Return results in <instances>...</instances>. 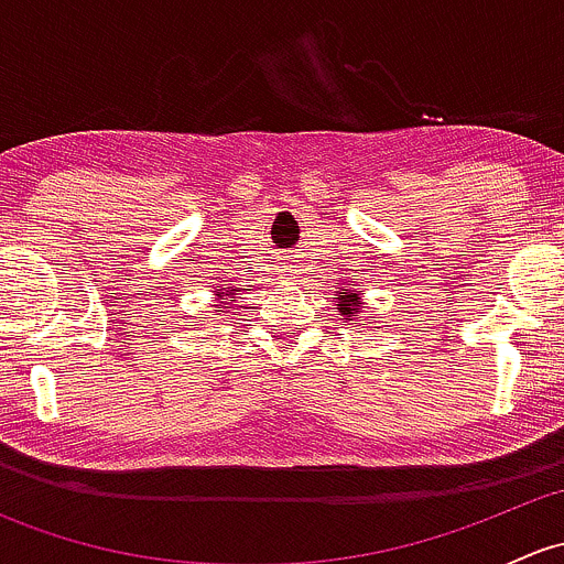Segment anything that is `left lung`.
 <instances>
[{
  "label": "left lung",
  "mask_w": 564,
  "mask_h": 564,
  "mask_svg": "<svg viewBox=\"0 0 564 564\" xmlns=\"http://www.w3.org/2000/svg\"><path fill=\"white\" fill-rule=\"evenodd\" d=\"M335 300H338V311L344 316H349V314H357V311H360V297H357V294H351L349 289H344V292L340 294H335Z\"/></svg>",
  "instance_id": "obj_1"
}]
</instances>
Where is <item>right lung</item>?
<instances>
[{
    "instance_id": "add662e5",
    "label": "right lung",
    "mask_w": 564,
    "mask_h": 564,
    "mask_svg": "<svg viewBox=\"0 0 564 564\" xmlns=\"http://www.w3.org/2000/svg\"><path fill=\"white\" fill-rule=\"evenodd\" d=\"M229 292H237V289H229ZM229 292H226V289H218V294H220V297H224V294H229Z\"/></svg>"
}]
</instances>
